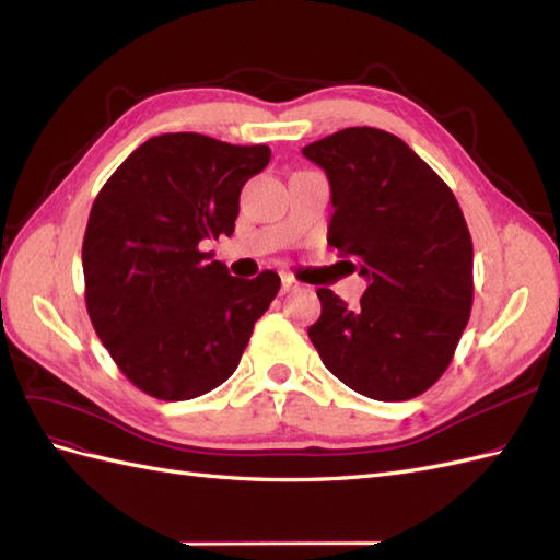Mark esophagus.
Returning a JSON list of instances; mask_svg holds the SVG:
<instances>
[{
  "mask_svg": "<svg viewBox=\"0 0 560 560\" xmlns=\"http://www.w3.org/2000/svg\"><path fill=\"white\" fill-rule=\"evenodd\" d=\"M299 290H301V284L294 278L282 276V294H292V292H299Z\"/></svg>",
  "mask_w": 560,
  "mask_h": 560,
  "instance_id": "esophagus-1",
  "label": "esophagus"
}]
</instances>
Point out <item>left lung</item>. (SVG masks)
Segmentation results:
<instances>
[{
  "instance_id": "obj_1",
  "label": "left lung",
  "mask_w": 560,
  "mask_h": 560,
  "mask_svg": "<svg viewBox=\"0 0 560 560\" xmlns=\"http://www.w3.org/2000/svg\"><path fill=\"white\" fill-rule=\"evenodd\" d=\"M327 173L334 214L327 241L366 278L360 306L327 287L308 329L331 374L354 393L404 401L448 369L467 327L471 235L460 206L397 135L346 128L301 149Z\"/></svg>"
}]
</instances>
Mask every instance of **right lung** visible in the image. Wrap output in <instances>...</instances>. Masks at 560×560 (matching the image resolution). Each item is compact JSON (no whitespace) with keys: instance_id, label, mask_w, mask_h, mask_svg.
<instances>
[{"instance_id":"add662e5","label":"right lung","mask_w":560,"mask_h":560,"mask_svg":"<svg viewBox=\"0 0 560 560\" xmlns=\"http://www.w3.org/2000/svg\"><path fill=\"white\" fill-rule=\"evenodd\" d=\"M268 161L266 144L165 132L135 149L100 189L81 249L86 308L142 393L182 401L222 385L276 299L273 270L241 280L200 249L233 233L241 189Z\"/></svg>"}]
</instances>
